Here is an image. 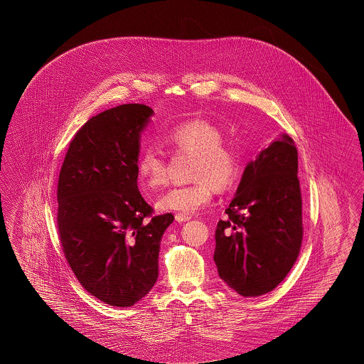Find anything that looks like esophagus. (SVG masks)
<instances>
[{
	"label": "esophagus",
	"instance_id": "obj_1",
	"mask_svg": "<svg viewBox=\"0 0 364 364\" xmlns=\"http://www.w3.org/2000/svg\"><path fill=\"white\" fill-rule=\"evenodd\" d=\"M174 218H176V221H177V223H186V221H190L191 215H188V214L177 213V214L174 215Z\"/></svg>",
	"mask_w": 364,
	"mask_h": 364
}]
</instances>
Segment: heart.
<instances>
[{
  "mask_svg": "<svg viewBox=\"0 0 364 364\" xmlns=\"http://www.w3.org/2000/svg\"><path fill=\"white\" fill-rule=\"evenodd\" d=\"M164 141L177 154L193 156L190 184L176 186L164 193L156 208L164 211L192 214L206 208L215 188H230L242 172V153L233 143L224 141L223 131L213 122L193 119L171 128ZM139 178L150 190L168 183V162L156 149H146L136 162Z\"/></svg>",
  "mask_w": 364,
  "mask_h": 364,
  "instance_id": "1",
  "label": "heart"
}]
</instances>
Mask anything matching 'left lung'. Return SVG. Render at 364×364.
Returning <instances> with one entry per match:
<instances>
[{
  "mask_svg": "<svg viewBox=\"0 0 364 364\" xmlns=\"http://www.w3.org/2000/svg\"><path fill=\"white\" fill-rule=\"evenodd\" d=\"M215 229L221 279L244 297L273 291L287 277L303 239L297 150L288 135L251 161Z\"/></svg>",
  "mask_w": 364,
  "mask_h": 364,
  "instance_id": "8db88e82",
  "label": "left lung"
}]
</instances>
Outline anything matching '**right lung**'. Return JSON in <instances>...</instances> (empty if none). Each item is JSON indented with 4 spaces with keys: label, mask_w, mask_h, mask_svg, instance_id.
I'll return each instance as SVG.
<instances>
[{
    "label": "right lung",
    "mask_w": 364,
    "mask_h": 364,
    "mask_svg": "<svg viewBox=\"0 0 364 364\" xmlns=\"http://www.w3.org/2000/svg\"><path fill=\"white\" fill-rule=\"evenodd\" d=\"M153 109L127 104L91 117L76 132L57 186L63 252L82 287L106 304L131 307L158 278L159 242L174 217L138 188L140 132Z\"/></svg>",
    "instance_id": "add662e5"
}]
</instances>
